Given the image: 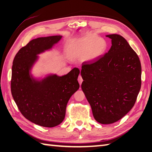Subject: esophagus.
<instances>
[{
    "mask_svg": "<svg viewBox=\"0 0 152 152\" xmlns=\"http://www.w3.org/2000/svg\"><path fill=\"white\" fill-rule=\"evenodd\" d=\"M78 82H79V83H80V85L81 86V84H82V82H83V79H82V76H78Z\"/></svg>",
    "mask_w": 152,
    "mask_h": 152,
    "instance_id": "34e87169",
    "label": "esophagus"
}]
</instances>
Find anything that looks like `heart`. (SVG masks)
<instances>
[{"mask_svg": "<svg viewBox=\"0 0 152 152\" xmlns=\"http://www.w3.org/2000/svg\"><path fill=\"white\" fill-rule=\"evenodd\" d=\"M107 49V44L102 38L88 34L74 40L70 45L69 56L72 59L93 61L102 56Z\"/></svg>", "mask_w": 152, "mask_h": 152, "instance_id": "1", "label": "heart"}]
</instances>
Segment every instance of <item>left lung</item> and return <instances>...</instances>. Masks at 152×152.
Returning a JSON list of instances; mask_svg holds the SVG:
<instances>
[{"label":"left lung","mask_w":152,"mask_h":152,"mask_svg":"<svg viewBox=\"0 0 152 152\" xmlns=\"http://www.w3.org/2000/svg\"><path fill=\"white\" fill-rule=\"evenodd\" d=\"M112 46L95 62L83 63L82 89L92 109L93 117L101 124H111L133 107L141 88L139 57L125 38L106 35Z\"/></svg>","instance_id":"8db88e82"}]
</instances>
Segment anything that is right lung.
Wrapping results in <instances>:
<instances>
[{
    "mask_svg": "<svg viewBox=\"0 0 152 152\" xmlns=\"http://www.w3.org/2000/svg\"><path fill=\"white\" fill-rule=\"evenodd\" d=\"M61 38L57 35L32 40L19 50L13 61V98L22 115L42 127H53L62 123L67 103L80 88L78 68H74L66 75L50 74L40 80L31 74L37 55L51 49Z\"/></svg>",
    "mask_w": 152,
    "mask_h": 152,
    "instance_id": "1",
    "label": "right lung"
}]
</instances>
